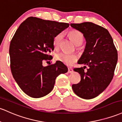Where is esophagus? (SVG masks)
<instances>
[{
  "instance_id": "obj_1",
  "label": "esophagus",
  "mask_w": 122,
  "mask_h": 122,
  "mask_svg": "<svg viewBox=\"0 0 122 122\" xmlns=\"http://www.w3.org/2000/svg\"><path fill=\"white\" fill-rule=\"evenodd\" d=\"M73 69H72L71 68H68V72L69 73H72V72H73Z\"/></svg>"
}]
</instances>
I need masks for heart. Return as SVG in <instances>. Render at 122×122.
<instances>
[{"mask_svg":"<svg viewBox=\"0 0 122 122\" xmlns=\"http://www.w3.org/2000/svg\"><path fill=\"white\" fill-rule=\"evenodd\" d=\"M68 34L76 46H80L83 42V35L79 30H76V29H72L68 32ZM63 37V33H58L54 37L53 43L56 49H58L60 46ZM56 59L57 61L62 62L67 66H71L77 61V57L75 54H68L64 52H61L56 54Z\"/></svg>","mask_w":122,"mask_h":122,"instance_id":"obj_1","label":"heart"}]
</instances>
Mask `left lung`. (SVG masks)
Listing matches in <instances>:
<instances>
[{"instance_id":"obj_1","label":"left lung","mask_w":122,"mask_h":122,"mask_svg":"<svg viewBox=\"0 0 122 122\" xmlns=\"http://www.w3.org/2000/svg\"><path fill=\"white\" fill-rule=\"evenodd\" d=\"M73 28L79 30L85 38L84 52L77 63L89 66L73 71L81 75L79 83L72 85L74 93L81 98L90 100L97 97L110 84L117 61V52L108 30L93 22L71 24Z\"/></svg>"}]
</instances>
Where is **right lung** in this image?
<instances>
[{"mask_svg":"<svg viewBox=\"0 0 122 122\" xmlns=\"http://www.w3.org/2000/svg\"><path fill=\"white\" fill-rule=\"evenodd\" d=\"M69 24L30 17L21 24L10 42L9 54L13 77L21 89L32 98H41L51 92L56 77L68 72L60 61L44 66L54 50V37Z\"/></svg>","mask_w":122,"mask_h":122,"instance_id":"right-lung-1","label":"right lung"}]
</instances>
